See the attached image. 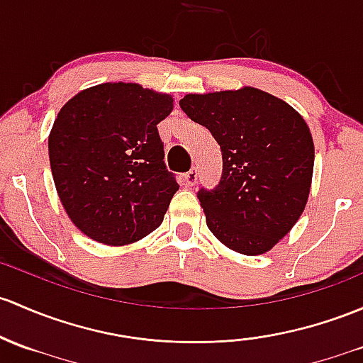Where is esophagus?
<instances>
[{
    "label": "esophagus",
    "instance_id": "obj_1",
    "mask_svg": "<svg viewBox=\"0 0 363 363\" xmlns=\"http://www.w3.org/2000/svg\"><path fill=\"white\" fill-rule=\"evenodd\" d=\"M196 181H198V170L196 169H191L189 172H186V174H184L186 184L194 186V184H196Z\"/></svg>",
    "mask_w": 363,
    "mask_h": 363
}]
</instances>
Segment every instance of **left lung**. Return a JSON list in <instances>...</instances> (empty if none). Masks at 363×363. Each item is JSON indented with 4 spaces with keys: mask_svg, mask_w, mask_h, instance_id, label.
Segmentation results:
<instances>
[{
    "mask_svg": "<svg viewBox=\"0 0 363 363\" xmlns=\"http://www.w3.org/2000/svg\"><path fill=\"white\" fill-rule=\"evenodd\" d=\"M181 109L223 152L213 189H198L208 230L231 250L268 252L292 230L310 194L315 147L306 121L257 89L189 94Z\"/></svg>",
    "mask_w": 363,
    "mask_h": 363,
    "instance_id": "obj_1",
    "label": "left lung"
}]
</instances>
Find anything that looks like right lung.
Listing matches in <instances>:
<instances>
[{"instance_id":"obj_1","label":"right lung","mask_w":363,"mask_h":363,"mask_svg":"<svg viewBox=\"0 0 363 363\" xmlns=\"http://www.w3.org/2000/svg\"><path fill=\"white\" fill-rule=\"evenodd\" d=\"M170 111L169 95L102 83L57 114L48 137L53 182L74 226L95 242L127 245L162 224L179 189L156 127Z\"/></svg>"}]
</instances>
